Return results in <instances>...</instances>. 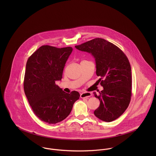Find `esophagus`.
I'll return each instance as SVG.
<instances>
[{"instance_id": "esophagus-1", "label": "esophagus", "mask_w": 156, "mask_h": 156, "mask_svg": "<svg viewBox=\"0 0 156 156\" xmlns=\"http://www.w3.org/2000/svg\"><path fill=\"white\" fill-rule=\"evenodd\" d=\"M92 95L91 93L89 92H84L80 94V97L81 98H89V97H90Z\"/></svg>"}]
</instances>
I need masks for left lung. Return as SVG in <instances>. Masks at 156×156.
<instances>
[{
  "instance_id": "obj_1",
  "label": "left lung",
  "mask_w": 156,
  "mask_h": 156,
  "mask_svg": "<svg viewBox=\"0 0 156 156\" xmlns=\"http://www.w3.org/2000/svg\"><path fill=\"white\" fill-rule=\"evenodd\" d=\"M75 47L91 53L96 63V74L104 89L99 94L100 106L94 115L100 119L111 122L128 108L132 97V70L124 53L106 40L97 38Z\"/></svg>"
}]
</instances>
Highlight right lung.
<instances>
[{
  "instance_id": "add662e5",
  "label": "right lung",
  "mask_w": 156,
  "mask_h": 156,
  "mask_svg": "<svg viewBox=\"0 0 156 156\" xmlns=\"http://www.w3.org/2000/svg\"><path fill=\"white\" fill-rule=\"evenodd\" d=\"M72 51L71 47L42 45L26 63L23 82L25 95L35 115L48 124L66 119L80 97L77 91L68 94L55 83L62 78L64 68Z\"/></svg>"
}]
</instances>
